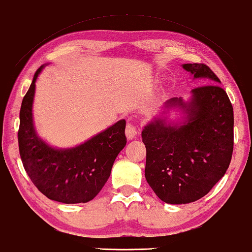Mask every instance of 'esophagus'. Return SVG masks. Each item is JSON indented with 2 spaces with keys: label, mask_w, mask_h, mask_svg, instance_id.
<instances>
[{
  "label": "esophagus",
  "mask_w": 252,
  "mask_h": 252,
  "mask_svg": "<svg viewBox=\"0 0 252 252\" xmlns=\"http://www.w3.org/2000/svg\"><path fill=\"white\" fill-rule=\"evenodd\" d=\"M138 134L137 126H135L134 124H128L126 126V136L128 139H133L136 135Z\"/></svg>",
  "instance_id": "obj_1"
}]
</instances>
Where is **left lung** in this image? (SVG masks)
I'll use <instances>...</instances> for the list:
<instances>
[{
    "label": "left lung",
    "mask_w": 252,
    "mask_h": 252,
    "mask_svg": "<svg viewBox=\"0 0 252 252\" xmlns=\"http://www.w3.org/2000/svg\"><path fill=\"white\" fill-rule=\"evenodd\" d=\"M183 68L207 85L192 89L187 104L172 98L165 106H179L188 123L171 126L162 118L144 127L145 177L155 194L170 204L191 203L211 191L228 170L233 152V108L221 82L204 63Z\"/></svg>",
    "instance_id": "left-lung-1"
}]
</instances>
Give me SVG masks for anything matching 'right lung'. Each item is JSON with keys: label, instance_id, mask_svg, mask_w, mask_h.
<instances>
[{"label": "right lung", "instance_id": "1", "mask_svg": "<svg viewBox=\"0 0 252 252\" xmlns=\"http://www.w3.org/2000/svg\"><path fill=\"white\" fill-rule=\"evenodd\" d=\"M42 68L35 71L20 109L18 139L23 167L48 199L65 204L86 203L100 192L115 158L126 145V122L122 119L77 147L55 150L47 145L36 136L32 119L35 80Z\"/></svg>", "mask_w": 252, "mask_h": 252}]
</instances>
